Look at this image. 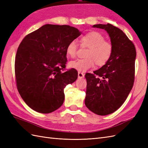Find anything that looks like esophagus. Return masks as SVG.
I'll use <instances>...</instances> for the list:
<instances>
[{
	"label": "esophagus",
	"mask_w": 148,
	"mask_h": 148,
	"mask_svg": "<svg viewBox=\"0 0 148 148\" xmlns=\"http://www.w3.org/2000/svg\"><path fill=\"white\" fill-rule=\"evenodd\" d=\"M78 78H83L84 77V74L82 72H78Z\"/></svg>",
	"instance_id": "1"
}]
</instances>
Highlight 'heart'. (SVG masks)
<instances>
[{"mask_svg":"<svg viewBox=\"0 0 148 148\" xmlns=\"http://www.w3.org/2000/svg\"><path fill=\"white\" fill-rule=\"evenodd\" d=\"M105 37L98 31H92L84 34L80 38V43L83 47H88L85 53L86 58L71 61L69 66L78 71L84 72L95 65H104L109 60L113 52V46L106 41ZM78 46L75 41L69 42L66 48V55L75 58L77 56Z\"/></svg>","mask_w":148,"mask_h":148,"instance_id":"b5f03b06","label":"heart"}]
</instances>
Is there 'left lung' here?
Listing matches in <instances>:
<instances>
[{
    "mask_svg": "<svg viewBox=\"0 0 148 148\" xmlns=\"http://www.w3.org/2000/svg\"><path fill=\"white\" fill-rule=\"evenodd\" d=\"M94 28L109 34L113 52L110 59L94 73L85 75L87 86L85 105L92 112L106 115L121 107L131 91L135 80L136 56L135 45L123 31L114 25L98 24Z\"/></svg>",
    "mask_w": 148,
    "mask_h": 148,
    "instance_id": "8db88e82",
    "label": "left lung"
}]
</instances>
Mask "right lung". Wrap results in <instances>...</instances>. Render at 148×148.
I'll list each match as a JSON object with an SVG mask.
<instances>
[{"mask_svg": "<svg viewBox=\"0 0 148 148\" xmlns=\"http://www.w3.org/2000/svg\"><path fill=\"white\" fill-rule=\"evenodd\" d=\"M80 35L69 25L47 24L22 40L15 57V78L18 91L31 109L49 114L63 104L64 88L78 78L73 69L62 72L66 48Z\"/></svg>", "mask_w": 148, "mask_h": 148, "instance_id": "1", "label": "right lung"}]
</instances>
